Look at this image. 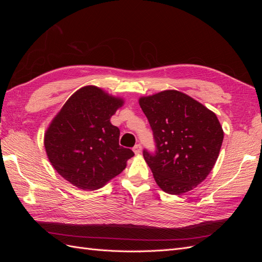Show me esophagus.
<instances>
[{
    "label": "esophagus",
    "mask_w": 262,
    "mask_h": 262,
    "mask_svg": "<svg viewBox=\"0 0 262 262\" xmlns=\"http://www.w3.org/2000/svg\"><path fill=\"white\" fill-rule=\"evenodd\" d=\"M141 150H142V145L141 144H137L136 146L133 147V152L136 154H140Z\"/></svg>",
    "instance_id": "obj_1"
}]
</instances>
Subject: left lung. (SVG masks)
<instances>
[{
  "instance_id": "8db88e82",
  "label": "left lung",
  "mask_w": 262,
  "mask_h": 262,
  "mask_svg": "<svg viewBox=\"0 0 262 262\" xmlns=\"http://www.w3.org/2000/svg\"><path fill=\"white\" fill-rule=\"evenodd\" d=\"M155 152L143 149L156 184L169 194L190 191L208 177L224 133L215 114L188 95L165 91L140 98Z\"/></svg>"
}]
</instances>
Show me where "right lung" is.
<instances>
[{
	"label": "right lung",
	"instance_id": "right-lung-1",
	"mask_svg": "<svg viewBox=\"0 0 262 262\" xmlns=\"http://www.w3.org/2000/svg\"><path fill=\"white\" fill-rule=\"evenodd\" d=\"M122 99L96 86L71 96L45 134L51 165L75 187L95 190L118 176L134 153L119 145L120 130L110 123Z\"/></svg>",
	"mask_w": 262,
	"mask_h": 262
}]
</instances>
